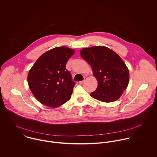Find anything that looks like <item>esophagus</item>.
Returning <instances> with one entry per match:
<instances>
[{
    "label": "esophagus",
    "instance_id": "1",
    "mask_svg": "<svg viewBox=\"0 0 157 157\" xmlns=\"http://www.w3.org/2000/svg\"><path fill=\"white\" fill-rule=\"evenodd\" d=\"M86 79H87V78L86 77H84V80L83 81H79V84H83L86 81Z\"/></svg>",
    "mask_w": 157,
    "mask_h": 157
}]
</instances>
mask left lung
Returning a JSON list of instances; mask_svg holds the SVG:
<instances>
[{
    "label": "left lung",
    "mask_w": 157,
    "mask_h": 157,
    "mask_svg": "<svg viewBox=\"0 0 157 157\" xmlns=\"http://www.w3.org/2000/svg\"><path fill=\"white\" fill-rule=\"evenodd\" d=\"M81 57L91 66L98 81L91 96L104 102H114L122 96L129 82V71L122 59L106 47L84 48Z\"/></svg>",
    "instance_id": "8db88e82"
}]
</instances>
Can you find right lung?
I'll use <instances>...</instances> for the list:
<instances>
[{
	"mask_svg": "<svg viewBox=\"0 0 157 157\" xmlns=\"http://www.w3.org/2000/svg\"><path fill=\"white\" fill-rule=\"evenodd\" d=\"M75 52L66 47L54 48L41 55L32 67L27 76L28 84L40 102L57 107L70 99L75 82L66 64Z\"/></svg>",
	"mask_w": 157,
	"mask_h": 157,
	"instance_id": "right-lung-1",
	"label": "right lung"
}]
</instances>
